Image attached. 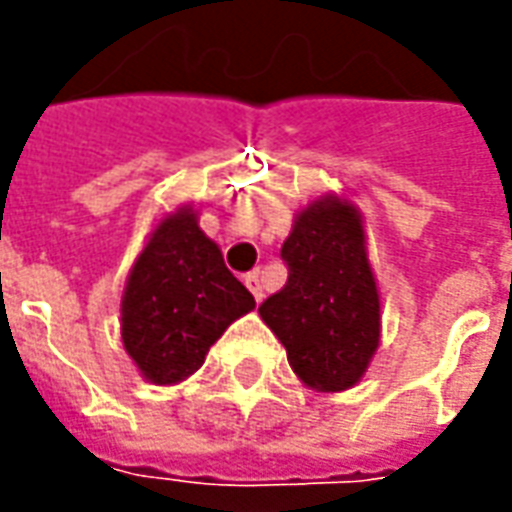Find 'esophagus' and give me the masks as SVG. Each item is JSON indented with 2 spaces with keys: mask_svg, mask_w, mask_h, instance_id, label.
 I'll list each match as a JSON object with an SVG mask.
<instances>
[{
  "mask_svg": "<svg viewBox=\"0 0 512 512\" xmlns=\"http://www.w3.org/2000/svg\"><path fill=\"white\" fill-rule=\"evenodd\" d=\"M244 282H246V288L252 290V296H255L257 304H260V301H263V285H260V277H257V274H246Z\"/></svg>",
  "mask_w": 512,
  "mask_h": 512,
  "instance_id": "34e87169",
  "label": "esophagus"
}]
</instances>
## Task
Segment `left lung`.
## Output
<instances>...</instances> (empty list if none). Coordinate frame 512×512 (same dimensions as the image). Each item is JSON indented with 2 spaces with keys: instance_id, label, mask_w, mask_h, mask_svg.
Returning a JSON list of instances; mask_svg holds the SVG:
<instances>
[{
  "instance_id": "1",
  "label": "left lung",
  "mask_w": 512,
  "mask_h": 512,
  "mask_svg": "<svg viewBox=\"0 0 512 512\" xmlns=\"http://www.w3.org/2000/svg\"><path fill=\"white\" fill-rule=\"evenodd\" d=\"M282 260L288 282L260 304V318L304 384L343 392L365 376L381 334L376 277L354 205L337 197L312 202L282 244Z\"/></svg>"
}]
</instances>
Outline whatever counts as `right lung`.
<instances>
[{
	"label": "right lung",
	"mask_w": 512,
	"mask_h": 512,
	"mask_svg": "<svg viewBox=\"0 0 512 512\" xmlns=\"http://www.w3.org/2000/svg\"><path fill=\"white\" fill-rule=\"evenodd\" d=\"M255 310L252 293L224 266L219 246L183 208L158 224L123 293V345L153 384L200 370L224 329Z\"/></svg>",
	"instance_id": "1"
}]
</instances>
